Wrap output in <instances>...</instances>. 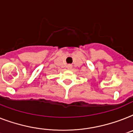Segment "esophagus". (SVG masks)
<instances>
[{
    "label": "esophagus",
    "mask_w": 133,
    "mask_h": 133,
    "mask_svg": "<svg viewBox=\"0 0 133 133\" xmlns=\"http://www.w3.org/2000/svg\"><path fill=\"white\" fill-rule=\"evenodd\" d=\"M67 68L69 69H72V65H71V64H68Z\"/></svg>",
    "instance_id": "1"
}]
</instances>
